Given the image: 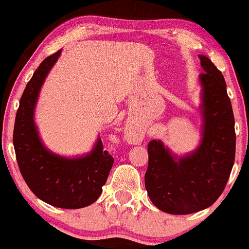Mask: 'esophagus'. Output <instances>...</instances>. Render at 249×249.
Listing matches in <instances>:
<instances>
[{"instance_id":"34e87169","label":"esophagus","mask_w":249,"mask_h":249,"mask_svg":"<svg viewBox=\"0 0 249 249\" xmlns=\"http://www.w3.org/2000/svg\"><path fill=\"white\" fill-rule=\"evenodd\" d=\"M126 137H127L128 139H130V141H132V142H136V138H137V136H136V133L132 132V131H126Z\"/></svg>"}]
</instances>
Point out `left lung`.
I'll list each match as a JSON object with an SVG mask.
<instances>
[{"label": "left lung", "instance_id": "obj_1", "mask_svg": "<svg viewBox=\"0 0 249 249\" xmlns=\"http://www.w3.org/2000/svg\"><path fill=\"white\" fill-rule=\"evenodd\" d=\"M202 87V141L196 152L176 158L160 141L147 145L145 187L154 206L170 214L210 207L224 192L235 159V130L231 99L221 71L199 55Z\"/></svg>", "mask_w": 249, "mask_h": 249}]
</instances>
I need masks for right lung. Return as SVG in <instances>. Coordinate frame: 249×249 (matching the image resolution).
I'll return each instance as SVG.
<instances>
[{"label": "right lung", "mask_w": 249, "mask_h": 249, "mask_svg": "<svg viewBox=\"0 0 249 249\" xmlns=\"http://www.w3.org/2000/svg\"><path fill=\"white\" fill-rule=\"evenodd\" d=\"M61 50L43 61L19 99L13 142L19 171L37 198L55 207L76 210L89 206L101 196L113 158L98 139L91 153L68 159L51 153L42 145L34 123V110L45 77Z\"/></svg>", "instance_id": "obj_1"}]
</instances>
